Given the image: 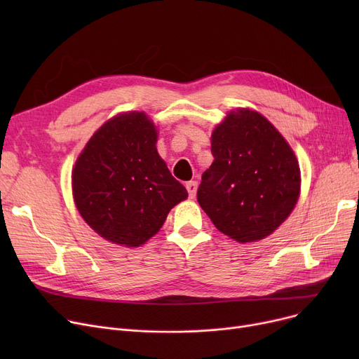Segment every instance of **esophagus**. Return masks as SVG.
I'll list each match as a JSON object with an SVG mask.
<instances>
[{
    "instance_id": "esophagus-1",
    "label": "esophagus",
    "mask_w": 359,
    "mask_h": 359,
    "mask_svg": "<svg viewBox=\"0 0 359 359\" xmlns=\"http://www.w3.org/2000/svg\"><path fill=\"white\" fill-rule=\"evenodd\" d=\"M186 189H187V194H189V198L194 199L196 196V191H198V183L195 180H191L186 183Z\"/></svg>"
}]
</instances>
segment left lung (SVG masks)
Wrapping results in <instances>:
<instances>
[{
	"mask_svg": "<svg viewBox=\"0 0 359 359\" xmlns=\"http://www.w3.org/2000/svg\"><path fill=\"white\" fill-rule=\"evenodd\" d=\"M211 153L198 187L201 208L240 243L269 236L299 194V167L288 142L257 111L237 109L215 128Z\"/></svg>",
	"mask_w": 359,
	"mask_h": 359,
	"instance_id": "1",
	"label": "left lung"
}]
</instances>
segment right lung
<instances>
[{
    "mask_svg": "<svg viewBox=\"0 0 359 359\" xmlns=\"http://www.w3.org/2000/svg\"><path fill=\"white\" fill-rule=\"evenodd\" d=\"M156 142V128L145 113H123L91 137L75 163V205L90 227L111 243L144 244L187 198Z\"/></svg>",
    "mask_w": 359,
    "mask_h": 359,
    "instance_id": "add662e5",
    "label": "right lung"
}]
</instances>
